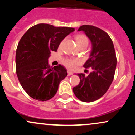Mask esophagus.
Instances as JSON below:
<instances>
[{
	"label": "esophagus",
	"mask_w": 135,
	"mask_h": 135,
	"mask_svg": "<svg viewBox=\"0 0 135 135\" xmlns=\"http://www.w3.org/2000/svg\"><path fill=\"white\" fill-rule=\"evenodd\" d=\"M73 75L72 72H70V71H68V75H69V76H70V75Z\"/></svg>",
	"instance_id": "obj_1"
}]
</instances>
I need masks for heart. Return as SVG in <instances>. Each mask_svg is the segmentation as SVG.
Here are the masks:
<instances>
[{"instance_id":"b5f03b06","label":"heart","mask_w":135,"mask_h":135,"mask_svg":"<svg viewBox=\"0 0 135 135\" xmlns=\"http://www.w3.org/2000/svg\"><path fill=\"white\" fill-rule=\"evenodd\" d=\"M75 41H76L77 46H79V48L82 47H86L88 46V44H89V40H88V37L86 35H84V34H78V35H75ZM63 42V41L60 43V47L62 45ZM63 63L66 68H68L69 69L73 70L76 67L77 65H79V61L78 60H77V59L66 58L63 60Z\"/></svg>"}]
</instances>
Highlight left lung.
Wrapping results in <instances>:
<instances>
[{"mask_svg":"<svg viewBox=\"0 0 135 135\" xmlns=\"http://www.w3.org/2000/svg\"><path fill=\"white\" fill-rule=\"evenodd\" d=\"M78 31H84L92 42L90 56L83 65L92 71L88 75L77 74L80 83L73 88V91L80 101L92 102L106 93L114 80L117 65L115 51L111 38L102 29L85 25Z\"/></svg>","mask_w":135,"mask_h":135,"instance_id":"8db88e82","label":"left lung"}]
</instances>
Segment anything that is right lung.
I'll list each match as a JSON object with an SVG mask.
<instances>
[{"mask_svg":"<svg viewBox=\"0 0 135 135\" xmlns=\"http://www.w3.org/2000/svg\"><path fill=\"white\" fill-rule=\"evenodd\" d=\"M74 31V28L40 23L30 28L21 38L16 52V74L23 89L32 98L47 101L56 93L67 72L61 65L50 66L48 58Z\"/></svg>","mask_w":135,"mask_h":135,"instance_id":"right-lung-1","label":"right lung"}]
</instances>
